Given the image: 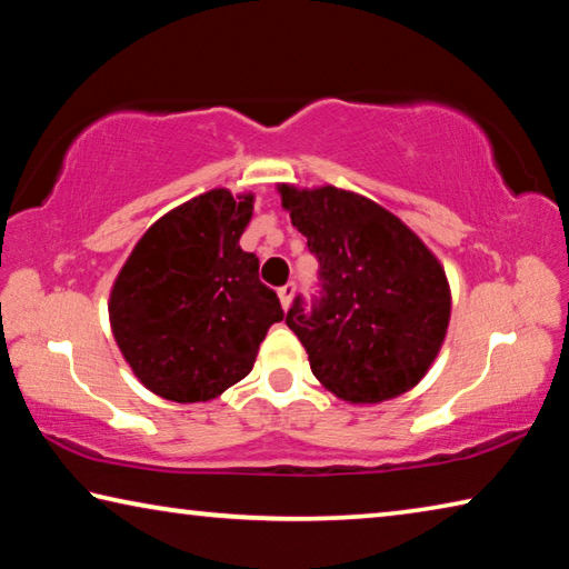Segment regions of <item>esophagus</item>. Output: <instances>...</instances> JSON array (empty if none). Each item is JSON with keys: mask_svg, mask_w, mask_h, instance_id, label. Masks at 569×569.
Listing matches in <instances>:
<instances>
[{"mask_svg": "<svg viewBox=\"0 0 569 569\" xmlns=\"http://www.w3.org/2000/svg\"><path fill=\"white\" fill-rule=\"evenodd\" d=\"M293 296H296V283H293V281H288L286 286L278 288V298H281V306H283V311H288V306H291Z\"/></svg>", "mask_w": 569, "mask_h": 569, "instance_id": "1", "label": "esophagus"}]
</instances>
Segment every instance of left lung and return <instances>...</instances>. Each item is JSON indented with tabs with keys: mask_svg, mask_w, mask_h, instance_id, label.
Returning a JSON list of instances; mask_svg holds the SVG:
<instances>
[{
	"mask_svg": "<svg viewBox=\"0 0 569 569\" xmlns=\"http://www.w3.org/2000/svg\"><path fill=\"white\" fill-rule=\"evenodd\" d=\"M283 208L319 261L321 291L296 296L286 323L313 377L351 403L417 387L447 336L445 268L397 216L349 190L281 186Z\"/></svg>",
	"mask_w": 569,
	"mask_h": 569,
	"instance_id": "obj_1",
	"label": "left lung"
}]
</instances>
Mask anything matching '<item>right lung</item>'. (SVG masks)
<instances>
[{
	"mask_svg": "<svg viewBox=\"0 0 569 569\" xmlns=\"http://www.w3.org/2000/svg\"><path fill=\"white\" fill-rule=\"evenodd\" d=\"M253 196L208 190L162 216L132 248L110 293L124 361L162 399L210 401L246 379L283 308L238 246Z\"/></svg>",
	"mask_w": 569,
	"mask_h": 569,
	"instance_id": "obj_1",
	"label": "right lung"
}]
</instances>
